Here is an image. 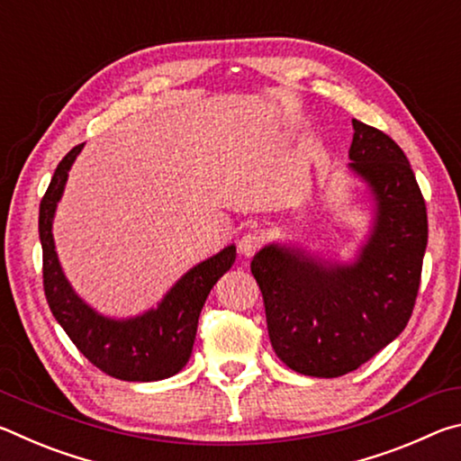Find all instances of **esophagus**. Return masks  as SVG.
<instances>
[{
  "instance_id": "esophagus-1",
  "label": "esophagus",
  "mask_w": 461,
  "mask_h": 461,
  "mask_svg": "<svg viewBox=\"0 0 461 461\" xmlns=\"http://www.w3.org/2000/svg\"><path fill=\"white\" fill-rule=\"evenodd\" d=\"M260 246H262V238L256 231L244 233V236H241L240 241H238L240 254L246 256V258H249V256H254L256 252H258Z\"/></svg>"
}]
</instances>
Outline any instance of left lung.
Segmentation results:
<instances>
[{"mask_svg": "<svg viewBox=\"0 0 461 461\" xmlns=\"http://www.w3.org/2000/svg\"><path fill=\"white\" fill-rule=\"evenodd\" d=\"M349 170L368 185L374 225L349 264L301 248L264 246L252 275L270 343L288 368L335 378L360 368L407 327L427 248V207L407 156L393 138L352 120Z\"/></svg>", "mask_w": 461, "mask_h": 461, "instance_id": "obj_1", "label": "left lung"}]
</instances>
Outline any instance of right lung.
Here are the masks:
<instances>
[{
  "instance_id": "right-lung-1",
  "label": "right lung",
  "mask_w": 461,
  "mask_h": 461,
  "mask_svg": "<svg viewBox=\"0 0 461 461\" xmlns=\"http://www.w3.org/2000/svg\"><path fill=\"white\" fill-rule=\"evenodd\" d=\"M83 144L59 162L41 201L38 231L42 244L44 294L52 315L77 349L107 376L128 382H152L175 376L189 362L201 309L213 285L236 260V246L223 248L193 267L165 294L158 307L130 319H112L91 309L73 291L60 268L52 238V220L65 191L68 170Z\"/></svg>"
}]
</instances>
